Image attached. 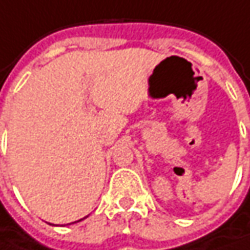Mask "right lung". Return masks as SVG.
Here are the masks:
<instances>
[{
	"mask_svg": "<svg viewBox=\"0 0 250 250\" xmlns=\"http://www.w3.org/2000/svg\"><path fill=\"white\" fill-rule=\"evenodd\" d=\"M85 218V217H84ZM84 218H81V220H84ZM81 220H78V221H81ZM78 221H74V223H78Z\"/></svg>",
	"mask_w": 250,
	"mask_h": 250,
	"instance_id": "1",
	"label": "right lung"
}]
</instances>
